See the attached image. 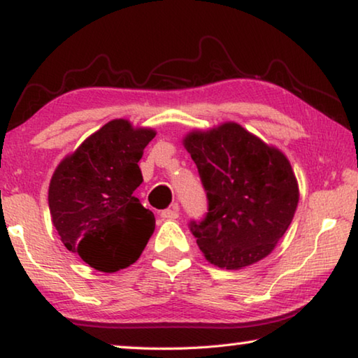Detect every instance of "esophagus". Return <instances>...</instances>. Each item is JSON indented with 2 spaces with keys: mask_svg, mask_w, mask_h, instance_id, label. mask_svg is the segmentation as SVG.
Listing matches in <instances>:
<instances>
[{
  "mask_svg": "<svg viewBox=\"0 0 358 358\" xmlns=\"http://www.w3.org/2000/svg\"><path fill=\"white\" fill-rule=\"evenodd\" d=\"M180 215V208H178V203H172L169 208L162 210L161 212V217L164 220H177Z\"/></svg>",
  "mask_w": 358,
  "mask_h": 358,
  "instance_id": "1",
  "label": "esophagus"
}]
</instances>
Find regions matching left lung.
I'll return each mask as SVG.
<instances>
[{"mask_svg":"<svg viewBox=\"0 0 358 358\" xmlns=\"http://www.w3.org/2000/svg\"><path fill=\"white\" fill-rule=\"evenodd\" d=\"M207 192V215L189 229L210 263L250 266L274 250L296 212L299 191L288 159L236 122L183 140Z\"/></svg>","mask_w":358,"mask_h":358,"instance_id":"obj_1","label":"left lung"}]
</instances>
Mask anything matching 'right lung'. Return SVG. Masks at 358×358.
Segmentation results:
<instances>
[{"label":"right lung","instance_id":"right-lung-1","mask_svg":"<svg viewBox=\"0 0 358 358\" xmlns=\"http://www.w3.org/2000/svg\"><path fill=\"white\" fill-rule=\"evenodd\" d=\"M155 135L115 119L55 169L52 223L64 245L90 268L116 272L134 264L155 231V215L134 196L143 181L138 161Z\"/></svg>","mask_w":358,"mask_h":358}]
</instances>
